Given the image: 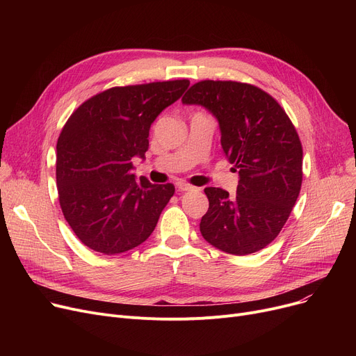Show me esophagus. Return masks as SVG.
Returning <instances> with one entry per match:
<instances>
[{"instance_id": "34e87169", "label": "esophagus", "mask_w": 356, "mask_h": 356, "mask_svg": "<svg viewBox=\"0 0 356 356\" xmlns=\"http://www.w3.org/2000/svg\"><path fill=\"white\" fill-rule=\"evenodd\" d=\"M176 188H177L180 192H188V191H192V189H193V186H191L189 183H186V181L180 180V181L176 183Z\"/></svg>"}]
</instances>
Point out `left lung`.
<instances>
[{"label":"left lung","instance_id":"left-lung-1","mask_svg":"<svg viewBox=\"0 0 356 356\" xmlns=\"http://www.w3.org/2000/svg\"><path fill=\"white\" fill-rule=\"evenodd\" d=\"M218 120L220 145L239 181L236 196L207 188L200 234L223 252L266 248L284 227L300 193L303 149L286 111L267 92L232 81H202L181 98Z\"/></svg>","mask_w":356,"mask_h":356}]
</instances>
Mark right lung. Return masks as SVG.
Wrapping results in <instances>:
<instances>
[{"label": "right lung", "mask_w": 356, "mask_h": 356, "mask_svg": "<svg viewBox=\"0 0 356 356\" xmlns=\"http://www.w3.org/2000/svg\"><path fill=\"white\" fill-rule=\"evenodd\" d=\"M167 81L111 88L83 102L56 145V181L65 219L88 248L115 255L152 235L175 186L137 180L133 160L145 159L149 127L189 88Z\"/></svg>", "instance_id": "right-lung-1"}]
</instances>
